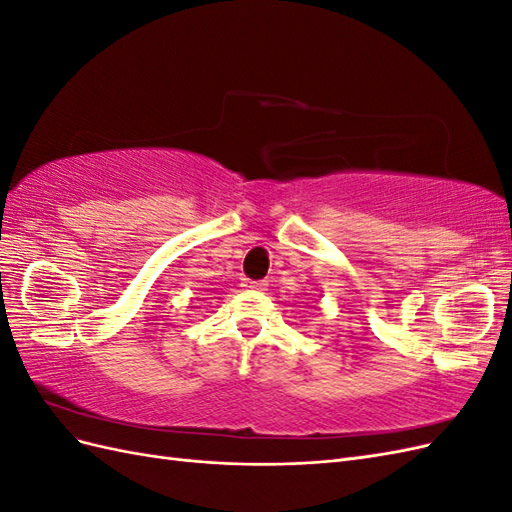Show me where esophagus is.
<instances>
[{
    "instance_id": "34e87169",
    "label": "esophagus",
    "mask_w": 512,
    "mask_h": 512,
    "mask_svg": "<svg viewBox=\"0 0 512 512\" xmlns=\"http://www.w3.org/2000/svg\"><path fill=\"white\" fill-rule=\"evenodd\" d=\"M243 286L250 288V290H267L269 284L265 280H247Z\"/></svg>"
}]
</instances>
